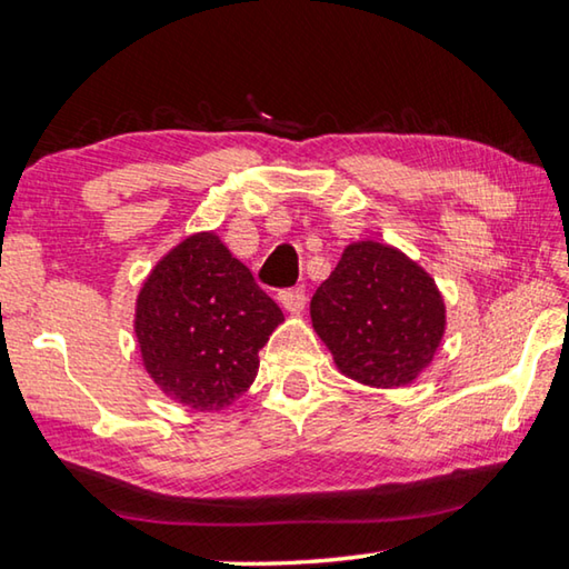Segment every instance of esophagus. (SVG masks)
<instances>
[{"instance_id": "obj_1", "label": "esophagus", "mask_w": 569, "mask_h": 569, "mask_svg": "<svg viewBox=\"0 0 569 569\" xmlns=\"http://www.w3.org/2000/svg\"><path fill=\"white\" fill-rule=\"evenodd\" d=\"M278 301H281V306L286 308L288 313L298 316L306 308V288L298 286V288H288V291H281L278 293Z\"/></svg>"}]
</instances>
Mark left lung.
I'll return each instance as SVG.
<instances>
[{
	"mask_svg": "<svg viewBox=\"0 0 569 569\" xmlns=\"http://www.w3.org/2000/svg\"><path fill=\"white\" fill-rule=\"evenodd\" d=\"M311 321L343 377L399 389L435 361L447 306L435 278L407 253L356 240L313 293Z\"/></svg>",
	"mask_w": 569,
	"mask_h": 569,
	"instance_id": "left-lung-1",
	"label": "left lung"
}]
</instances>
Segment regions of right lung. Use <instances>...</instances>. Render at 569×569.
I'll use <instances>...</instances> for the list:
<instances>
[{
  "instance_id": "obj_1",
  "label": "right lung",
  "mask_w": 569,
  "mask_h": 569,
  "mask_svg": "<svg viewBox=\"0 0 569 569\" xmlns=\"http://www.w3.org/2000/svg\"><path fill=\"white\" fill-rule=\"evenodd\" d=\"M283 311L213 230L170 248L142 283L134 336L142 366L168 399L220 411L248 391L258 351Z\"/></svg>"
}]
</instances>
